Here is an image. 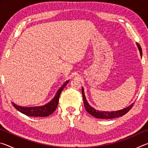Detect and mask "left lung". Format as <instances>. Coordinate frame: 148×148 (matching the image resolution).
<instances>
[{
  "label": "left lung",
  "instance_id": "1",
  "mask_svg": "<svg viewBox=\"0 0 148 148\" xmlns=\"http://www.w3.org/2000/svg\"><path fill=\"white\" fill-rule=\"evenodd\" d=\"M136 45L138 46V48L140 51V53L141 57L142 56V51L141 46H140L139 44L136 43ZM82 96H83V100H84V106L85 108L87 110V112H88L89 114H91L92 116H93L96 118H100V119H113L116 118V117H121L124 116L125 114H126L127 112H128L132 108V107L133 106L134 103L131 104L130 106L128 107L125 108L118 110V111H114V112H103V111H98V110H95L93 108L91 107L89 104L88 102H87L86 96L84 95V88L82 87Z\"/></svg>",
  "mask_w": 148,
  "mask_h": 148
}]
</instances>
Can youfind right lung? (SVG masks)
<instances>
[{
    "instance_id": "right-lung-1",
    "label": "right lung",
    "mask_w": 148,
    "mask_h": 148,
    "mask_svg": "<svg viewBox=\"0 0 148 148\" xmlns=\"http://www.w3.org/2000/svg\"><path fill=\"white\" fill-rule=\"evenodd\" d=\"M69 80L66 81L62 85L58 91H57V93L55 95L53 99L48 103L40 106H34V107H22L19 106L18 105L16 104L14 102H12V105L17 110L21 113L26 115L27 116H32V117H46L49 116L56 110L57 105L59 103V97L61 92L64 87L66 86V84L69 83Z\"/></svg>"
}]
</instances>
